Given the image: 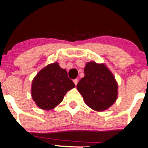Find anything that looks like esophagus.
<instances>
[{
  "instance_id": "34e87169",
  "label": "esophagus",
  "mask_w": 148,
  "mask_h": 148,
  "mask_svg": "<svg viewBox=\"0 0 148 148\" xmlns=\"http://www.w3.org/2000/svg\"><path fill=\"white\" fill-rule=\"evenodd\" d=\"M73 82H74V84H75L76 85V84H78V79H76H76H74V80H73Z\"/></svg>"
}]
</instances>
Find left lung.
<instances>
[{"label": "left lung", "instance_id": "obj_1", "mask_svg": "<svg viewBox=\"0 0 148 148\" xmlns=\"http://www.w3.org/2000/svg\"><path fill=\"white\" fill-rule=\"evenodd\" d=\"M84 77L77 84V89L86 105L96 111L110 108L117 99L118 84L107 67L95 62L86 64Z\"/></svg>", "mask_w": 148, "mask_h": 148}]
</instances>
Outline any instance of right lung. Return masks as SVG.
Listing matches in <instances>:
<instances>
[{
  "mask_svg": "<svg viewBox=\"0 0 148 148\" xmlns=\"http://www.w3.org/2000/svg\"><path fill=\"white\" fill-rule=\"evenodd\" d=\"M75 87L65 69L58 63L49 64L35 76L32 85V97L42 110L53 109L62 101L66 92Z\"/></svg>",
  "mask_w": 148,
  "mask_h": 148,
  "instance_id": "obj_1",
  "label": "right lung"
}]
</instances>
